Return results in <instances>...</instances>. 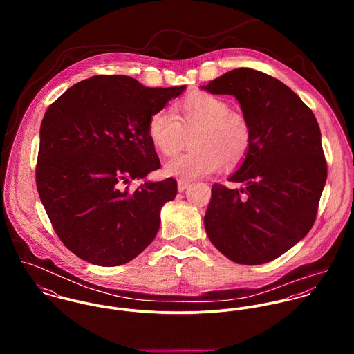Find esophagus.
Wrapping results in <instances>:
<instances>
[{"label": "esophagus", "instance_id": "34e87169", "mask_svg": "<svg viewBox=\"0 0 354 354\" xmlns=\"http://www.w3.org/2000/svg\"><path fill=\"white\" fill-rule=\"evenodd\" d=\"M189 185V181H184V180H180L177 183V188H178V192H184Z\"/></svg>", "mask_w": 354, "mask_h": 354}]
</instances>
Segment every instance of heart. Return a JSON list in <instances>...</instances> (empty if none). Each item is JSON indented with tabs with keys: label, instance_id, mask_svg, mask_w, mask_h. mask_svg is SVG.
Segmentation results:
<instances>
[{
	"label": "heart",
	"instance_id": "heart-1",
	"mask_svg": "<svg viewBox=\"0 0 354 354\" xmlns=\"http://www.w3.org/2000/svg\"><path fill=\"white\" fill-rule=\"evenodd\" d=\"M167 109L153 111L147 122V135L156 151H178L187 135H192V151L178 153L163 165L170 177L194 180L222 167L244 162L252 145V129L247 117L232 110L230 103L208 93H195Z\"/></svg>",
	"mask_w": 354,
	"mask_h": 354
}]
</instances>
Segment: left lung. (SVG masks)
<instances>
[{
  "mask_svg": "<svg viewBox=\"0 0 354 354\" xmlns=\"http://www.w3.org/2000/svg\"><path fill=\"white\" fill-rule=\"evenodd\" d=\"M203 88L236 97L252 129L248 155L229 177L245 188L212 185L204 215L207 236L239 264L271 261L315 223L327 178L319 124L286 84L251 68L226 72Z\"/></svg>",
  "mask_w": 354,
  "mask_h": 354,
  "instance_id": "left-lung-1",
  "label": "left lung"
}]
</instances>
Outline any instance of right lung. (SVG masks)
I'll return each instance as SVG.
<instances>
[{
  "instance_id": "obj_1",
  "label": "right lung",
  "mask_w": 354,
  "mask_h": 354,
  "mask_svg": "<svg viewBox=\"0 0 354 354\" xmlns=\"http://www.w3.org/2000/svg\"><path fill=\"white\" fill-rule=\"evenodd\" d=\"M185 86L150 88L136 79L100 75L53 102L41 124L37 188L54 232L80 259L121 266L143 252L177 195L171 177L122 188L160 167L147 135L153 111Z\"/></svg>"
}]
</instances>
